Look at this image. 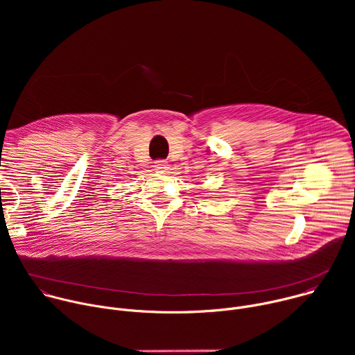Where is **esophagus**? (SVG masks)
Segmentation results:
<instances>
[{"mask_svg": "<svg viewBox=\"0 0 355 355\" xmlns=\"http://www.w3.org/2000/svg\"><path fill=\"white\" fill-rule=\"evenodd\" d=\"M155 168L157 171H167L168 163L166 160H157V162H155Z\"/></svg>", "mask_w": 355, "mask_h": 355, "instance_id": "34e87169", "label": "esophagus"}]
</instances>
